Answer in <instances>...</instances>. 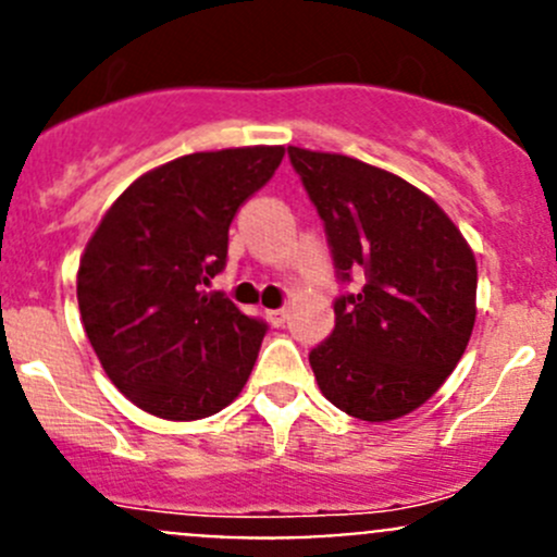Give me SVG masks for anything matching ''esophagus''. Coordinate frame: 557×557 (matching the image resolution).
<instances>
[{
	"label": "esophagus",
	"mask_w": 557,
	"mask_h": 557,
	"mask_svg": "<svg viewBox=\"0 0 557 557\" xmlns=\"http://www.w3.org/2000/svg\"><path fill=\"white\" fill-rule=\"evenodd\" d=\"M267 320L274 325V329H280V325L288 320V310H267Z\"/></svg>",
	"instance_id": "1"
}]
</instances>
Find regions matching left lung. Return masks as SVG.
I'll return each mask as SVG.
<instances>
[{"label": "left lung", "mask_w": 557, "mask_h": 557, "mask_svg": "<svg viewBox=\"0 0 557 557\" xmlns=\"http://www.w3.org/2000/svg\"><path fill=\"white\" fill-rule=\"evenodd\" d=\"M325 226L342 283L336 323L310 352L320 393L387 423L429 401L458 367L476 318V261L440 205L398 174L342 153L288 148Z\"/></svg>", "instance_id": "8db88e82"}]
</instances>
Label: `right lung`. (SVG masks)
<instances>
[{
	"instance_id": "obj_1",
	"label": "right lung",
	"mask_w": 557,
	"mask_h": 557,
	"mask_svg": "<svg viewBox=\"0 0 557 557\" xmlns=\"http://www.w3.org/2000/svg\"><path fill=\"white\" fill-rule=\"evenodd\" d=\"M283 145L180 156L134 180L77 269L83 329L112 385L145 412L199 420L243 393L267 325L205 285L228 226L269 183Z\"/></svg>"
}]
</instances>
